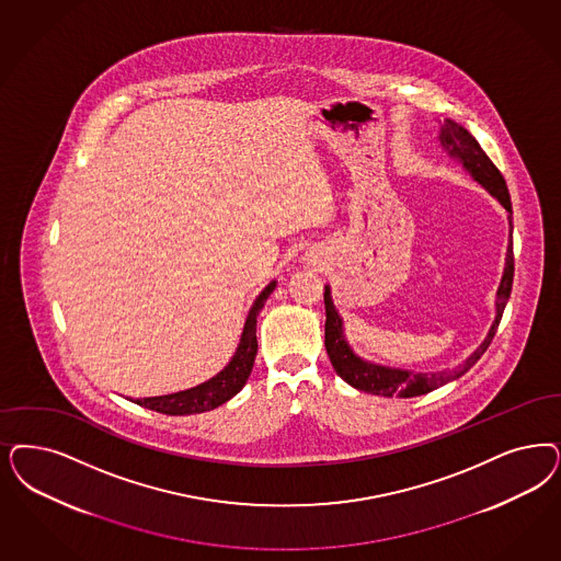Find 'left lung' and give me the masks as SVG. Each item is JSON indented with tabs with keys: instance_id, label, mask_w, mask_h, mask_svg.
Returning a JSON list of instances; mask_svg holds the SVG:
<instances>
[{
	"instance_id": "obj_1",
	"label": "left lung",
	"mask_w": 561,
	"mask_h": 561,
	"mask_svg": "<svg viewBox=\"0 0 561 561\" xmlns=\"http://www.w3.org/2000/svg\"><path fill=\"white\" fill-rule=\"evenodd\" d=\"M439 142L442 149L456 161L462 163L463 170L472 175L474 182H479L486 193L493 198L500 201L503 209L507 211V224H510V242H507V252H505V267H503L502 282L497 288L495 296V319L491 323V328L486 331V337L481 342V346L474 350L466 360H462L458 367L442 368L435 373H416L410 368L386 367L379 363H370L360 358L346 340L344 333V319L340 317V312L333 305L331 298V288L325 286V350H328L329 360L335 368V373L348 383V386L358 389V391H367L373 396H383V398H416L428 393L437 387L445 386L458 377H462L463 373H468L470 368L477 365V360L483 356L495 331L500 328L502 321L503 309L510 300L512 294V282H514V247H512V201L510 193L505 186L500 170L493 165V161L486 157L481 145L477 142V138L470 135L462 124L454 122V119H444L439 122Z\"/></svg>"
}]
</instances>
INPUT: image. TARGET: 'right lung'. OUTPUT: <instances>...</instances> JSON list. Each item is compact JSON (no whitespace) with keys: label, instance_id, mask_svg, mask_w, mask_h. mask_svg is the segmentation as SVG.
<instances>
[{"label":"right lung","instance_id":"add662e5","mask_svg":"<svg viewBox=\"0 0 561 561\" xmlns=\"http://www.w3.org/2000/svg\"><path fill=\"white\" fill-rule=\"evenodd\" d=\"M275 286H277V282L273 279L254 298L251 310L247 314V321H244V329L240 333L238 348L233 352L230 363L217 375H213L211 379H207L205 383H198L191 389H182V391L165 393V396H153V398H138L136 404L161 412V414H170V416H186V414L207 412V410L221 407L228 400H232L233 396L247 386V381L251 377L254 356L259 348L256 346V314L265 307Z\"/></svg>","mask_w":561,"mask_h":561}]
</instances>
